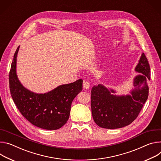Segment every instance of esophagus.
<instances>
[{
  "label": "esophagus",
  "instance_id": "34e87169",
  "mask_svg": "<svg viewBox=\"0 0 161 161\" xmlns=\"http://www.w3.org/2000/svg\"><path fill=\"white\" fill-rule=\"evenodd\" d=\"M90 87V84L87 80H84L83 81V87L84 89H89Z\"/></svg>",
  "mask_w": 161,
  "mask_h": 161
}]
</instances>
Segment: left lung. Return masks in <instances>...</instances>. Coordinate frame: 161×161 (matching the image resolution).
Returning <instances> with one entry per match:
<instances>
[{
  "label": "left lung",
  "mask_w": 161,
  "mask_h": 161,
  "mask_svg": "<svg viewBox=\"0 0 161 161\" xmlns=\"http://www.w3.org/2000/svg\"><path fill=\"white\" fill-rule=\"evenodd\" d=\"M139 73L133 79L134 87L129 95H114L116 91L99 84L92 89V113L98 126L108 129L126 127L137 117L148 97L147 82L150 79V68L145 53L134 69Z\"/></svg>",
  "instance_id": "left-lung-1"
}]
</instances>
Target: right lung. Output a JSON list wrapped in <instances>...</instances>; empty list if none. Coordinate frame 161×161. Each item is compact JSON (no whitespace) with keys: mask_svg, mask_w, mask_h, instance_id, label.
<instances>
[{"mask_svg":"<svg viewBox=\"0 0 161 161\" xmlns=\"http://www.w3.org/2000/svg\"><path fill=\"white\" fill-rule=\"evenodd\" d=\"M17 48L9 72L12 98L21 114L33 125L45 130H57L67 122L71 105L82 90V79L62 84L45 93H36L25 88L16 74Z\"/></svg>","mask_w":161,"mask_h":161,"instance_id":"1","label":"right lung"}]
</instances>
